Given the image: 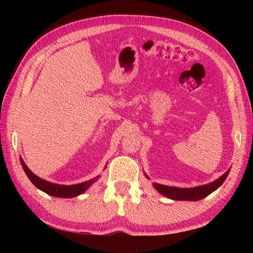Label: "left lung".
<instances>
[{"label":"left lung","mask_w":253,"mask_h":253,"mask_svg":"<svg viewBox=\"0 0 253 253\" xmlns=\"http://www.w3.org/2000/svg\"><path fill=\"white\" fill-rule=\"evenodd\" d=\"M229 170L230 169H228L226 173H224L221 177H218L216 180L210 182V184L197 186L193 188L171 187V186L161 185V184H158V182H153V187L155 188V190L161 193V195L168 197L169 199H171V200L198 201V200H201L203 198H206L213 191H215L217 188L225 181V179L227 178ZM144 175H146L147 178H149V176L146 173H144Z\"/></svg>","instance_id":"obj_1"}]
</instances>
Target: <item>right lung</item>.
I'll return each instance as SVG.
<instances>
[{"label":"right lung","instance_id":"1","mask_svg":"<svg viewBox=\"0 0 253 253\" xmlns=\"http://www.w3.org/2000/svg\"><path fill=\"white\" fill-rule=\"evenodd\" d=\"M20 163L23 169L25 170V173L27 175V177L30 179V181L34 184L38 189L42 190L43 192L47 193V195L56 197V198H74L77 197L79 195H82L88 188L94 184V182L100 178V176H96L94 178L80 182V184H76V185H60V184H54V182L47 181L40 178L39 176H37L36 174L32 173V171L28 169L24 162V160L20 158ZM106 168V165H105Z\"/></svg>","mask_w":253,"mask_h":253}]
</instances>
